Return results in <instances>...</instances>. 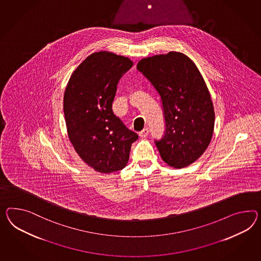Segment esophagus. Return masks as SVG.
<instances>
[{
	"label": "esophagus",
	"mask_w": 261,
	"mask_h": 261,
	"mask_svg": "<svg viewBox=\"0 0 261 261\" xmlns=\"http://www.w3.org/2000/svg\"><path fill=\"white\" fill-rule=\"evenodd\" d=\"M148 133H149V129L147 127H145L143 130H141L140 133H139V135H140L141 137H146V136H147Z\"/></svg>",
	"instance_id": "34e87169"
}]
</instances>
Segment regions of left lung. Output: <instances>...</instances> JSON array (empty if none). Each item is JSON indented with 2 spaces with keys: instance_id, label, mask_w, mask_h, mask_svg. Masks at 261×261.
Wrapping results in <instances>:
<instances>
[{
  "instance_id": "left-lung-1",
  "label": "left lung",
  "mask_w": 261,
  "mask_h": 261,
  "mask_svg": "<svg viewBox=\"0 0 261 261\" xmlns=\"http://www.w3.org/2000/svg\"><path fill=\"white\" fill-rule=\"evenodd\" d=\"M137 70L160 95L166 130L155 145L162 159L174 168L188 167L205 151L214 132V106L202 75L180 52L145 58Z\"/></svg>"
}]
</instances>
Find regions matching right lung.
I'll return each mask as SVG.
<instances>
[{
    "instance_id": "obj_1",
    "label": "right lung",
    "mask_w": 261,
    "mask_h": 261,
    "mask_svg": "<svg viewBox=\"0 0 261 261\" xmlns=\"http://www.w3.org/2000/svg\"><path fill=\"white\" fill-rule=\"evenodd\" d=\"M133 65L128 58L107 51L91 54L65 89L68 137L81 159L100 173L126 167L132 144L138 139L112 110L117 84Z\"/></svg>"
}]
</instances>
